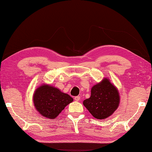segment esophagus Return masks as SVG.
<instances>
[{
	"mask_svg": "<svg viewBox=\"0 0 152 152\" xmlns=\"http://www.w3.org/2000/svg\"><path fill=\"white\" fill-rule=\"evenodd\" d=\"M74 99H75V100L76 101V102H79V100H80V96H75V98H74Z\"/></svg>",
	"mask_w": 152,
	"mask_h": 152,
	"instance_id": "34e87169",
	"label": "esophagus"
}]
</instances>
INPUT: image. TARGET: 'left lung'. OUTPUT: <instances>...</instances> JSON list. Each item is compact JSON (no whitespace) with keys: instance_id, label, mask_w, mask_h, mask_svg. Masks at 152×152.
I'll return each mask as SVG.
<instances>
[{"instance_id":"1","label":"left lung","mask_w":152,"mask_h":152,"mask_svg":"<svg viewBox=\"0 0 152 152\" xmlns=\"http://www.w3.org/2000/svg\"><path fill=\"white\" fill-rule=\"evenodd\" d=\"M119 102L118 90L109 79L104 78L92 86L91 97L83 101V105L96 119H104L112 115Z\"/></svg>"}]
</instances>
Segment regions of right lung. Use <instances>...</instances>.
Returning a JSON list of instances; mask_svg holds the SVG:
<instances>
[{
	"label": "right lung",
	"instance_id": "obj_1",
	"mask_svg": "<svg viewBox=\"0 0 152 152\" xmlns=\"http://www.w3.org/2000/svg\"><path fill=\"white\" fill-rule=\"evenodd\" d=\"M73 101L69 94L49 85L37 88L33 94V103L36 110L43 117L56 118L65 107Z\"/></svg>",
	"mask_w": 152,
	"mask_h": 152
}]
</instances>
